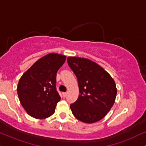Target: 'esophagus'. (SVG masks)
<instances>
[{
	"mask_svg": "<svg viewBox=\"0 0 146 146\" xmlns=\"http://www.w3.org/2000/svg\"><path fill=\"white\" fill-rule=\"evenodd\" d=\"M62 95H63V97L65 98V97H66V95H67V93H62Z\"/></svg>",
	"mask_w": 146,
	"mask_h": 146,
	"instance_id": "obj_1",
	"label": "esophagus"
}]
</instances>
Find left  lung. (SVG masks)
I'll return each mask as SVG.
<instances>
[{"mask_svg": "<svg viewBox=\"0 0 146 146\" xmlns=\"http://www.w3.org/2000/svg\"><path fill=\"white\" fill-rule=\"evenodd\" d=\"M67 61L78 80L80 92L76 102L70 105L73 115L85 123L100 121L115 102L117 89L114 79L89 59L68 57Z\"/></svg>", "mask_w": 146, "mask_h": 146, "instance_id": "1", "label": "left lung"}]
</instances>
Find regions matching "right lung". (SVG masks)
<instances>
[{
  "label": "right lung",
  "mask_w": 146,
  "mask_h": 146,
  "mask_svg": "<svg viewBox=\"0 0 146 146\" xmlns=\"http://www.w3.org/2000/svg\"><path fill=\"white\" fill-rule=\"evenodd\" d=\"M66 56L51 53L37 60L23 74L17 84L21 106L30 116L43 119L55 112L61 100L56 90V74Z\"/></svg>",
  "instance_id": "right-lung-1"
}]
</instances>
